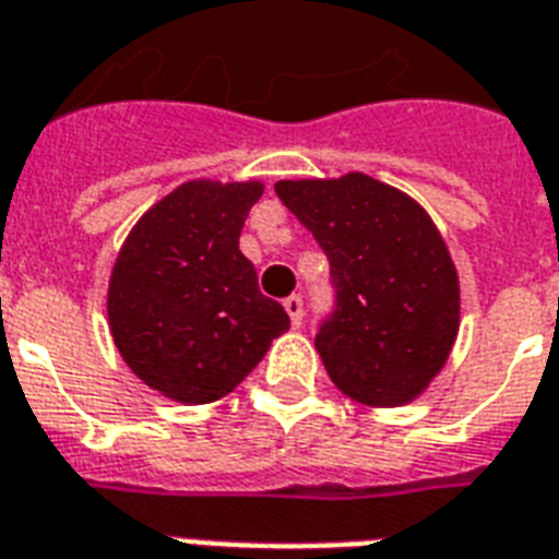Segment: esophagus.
<instances>
[{
	"instance_id": "esophagus-1",
	"label": "esophagus",
	"mask_w": 559,
	"mask_h": 559,
	"mask_svg": "<svg viewBox=\"0 0 559 559\" xmlns=\"http://www.w3.org/2000/svg\"><path fill=\"white\" fill-rule=\"evenodd\" d=\"M284 310L289 313V322H293V328L301 325V319H305V301H301V296L284 298Z\"/></svg>"
}]
</instances>
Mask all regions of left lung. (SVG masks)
I'll list each match as a JSON object with an SVG mask.
<instances>
[{
    "instance_id": "8db88e82",
    "label": "left lung",
    "mask_w": 559,
    "mask_h": 559,
    "mask_svg": "<svg viewBox=\"0 0 559 559\" xmlns=\"http://www.w3.org/2000/svg\"><path fill=\"white\" fill-rule=\"evenodd\" d=\"M275 193L328 258L334 305L317 348L331 381L374 407L416 399L445 364L460 319L457 272L431 216L360 173L278 181Z\"/></svg>"
}]
</instances>
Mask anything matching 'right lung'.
<instances>
[{
    "label": "right lung",
    "instance_id": "1",
    "mask_svg": "<svg viewBox=\"0 0 559 559\" xmlns=\"http://www.w3.org/2000/svg\"><path fill=\"white\" fill-rule=\"evenodd\" d=\"M263 187L187 181L128 234L110 275L119 355L152 390L181 404L223 399L289 328L258 287L240 231Z\"/></svg>",
    "mask_w": 559,
    "mask_h": 559
}]
</instances>
